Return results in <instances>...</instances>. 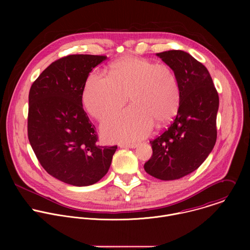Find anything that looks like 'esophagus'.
<instances>
[{"label":"esophagus","mask_w":250,"mask_h":250,"mask_svg":"<svg viewBox=\"0 0 250 250\" xmlns=\"http://www.w3.org/2000/svg\"><path fill=\"white\" fill-rule=\"evenodd\" d=\"M120 146L125 148H135L137 146V144H122L120 145Z\"/></svg>","instance_id":"1"}]
</instances>
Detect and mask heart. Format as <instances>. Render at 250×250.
I'll return each mask as SVG.
<instances>
[{
  "instance_id": "b5f03b06",
  "label": "heart",
  "mask_w": 250,
  "mask_h": 250,
  "mask_svg": "<svg viewBox=\"0 0 250 250\" xmlns=\"http://www.w3.org/2000/svg\"><path fill=\"white\" fill-rule=\"evenodd\" d=\"M109 77L92 73L85 84L83 104L99 121L108 119L125 104L131 105L104 123L110 140L128 141L146 136L154 123L160 126L177 114L180 88L173 69L137 56H124L109 66Z\"/></svg>"
}]
</instances>
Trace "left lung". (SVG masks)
<instances>
[{
    "instance_id": "obj_1",
    "label": "left lung",
    "mask_w": 250,
    "mask_h": 250,
    "mask_svg": "<svg viewBox=\"0 0 250 250\" xmlns=\"http://www.w3.org/2000/svg\"><path fill=\"white\" fill-rule=\"evenodd\" d=\"M176 74L180 104L171 125L150 141L145 170L157 179L176 180L198 169L217 140L219 95L208 69L183 50L156 54Z\"/></svg>"
}]
</instances>
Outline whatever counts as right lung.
I'll return each instance as SVG.
<instances>
[{
  "mask_svg": "<svg viewBox=\"0 0 250 250\" xmlns=\"http://www.w3.org/2000/svg\"><path fill=\"white\" fill-rule=\"evenodd\" d=\"M106 56L74 54L51 63L28 95L27 135L44 170L77 187L106 174L118 146H99L95 125L83 109L89 73Z\"/></svg>",
  "mask_w": 250,
  "mask_h": 250,
  "instance_id": "add662e5",
  "label": "right lung"
}]
</instances>
